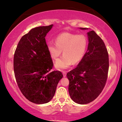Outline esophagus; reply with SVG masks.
<instances>
[{"label": "esophagus", "mask_w": 122, "mask_h": 122, "mask_svg": "<svg viewBox=\"0 0 122 122\" xmlns=\"http://www.w3.org/2000/svg\"><path fill=\"white\" fill-rule=\"evenodd\" d=\"M63 75L64 77H66V75H67V73L66 71H63Z\"/></svg>", "instance_id": "obj_1"}]
</instances>
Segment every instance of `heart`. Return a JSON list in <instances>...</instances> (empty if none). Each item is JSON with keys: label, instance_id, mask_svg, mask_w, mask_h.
I'll return each instance as SVG.
<instances>
[{"label": "heart", "instance_id": "obj_1", "mask_svg": "<svg viewBox=\"0 0 122 122\" xmlns=\"http://www.w3.org/2000/svg\"><path fill=\"white\" fill-rule=\"evenodd\" d=\"M55 42L56 44L48 42L47 47L51 57L54 60L57 59L63 51V56L55 62L56 69L61 71L67 69L73 63H78L83 59L88 45L85 36L65 32L56 37Z\"/></svg>", "mask_w": 122, "mask_h": 122}]
</instances>
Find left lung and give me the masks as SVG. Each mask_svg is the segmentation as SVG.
<instances>
[{"label":"left lung","mask_w":122,"mask_h":122,"mask_svg":"<svg viewBox=\"0 0 122 122\" xmlns=\"http://www.w3.org/2000/svg\"><path fill=\"white\" fill-rule=\"evenodd\" d=\"M87 36L88 46L83 59L67 74L70 96L80 104L89 103L101 93L106 85L109 66L108 53L102 39L94 30H90Z\"/></svg>","instance_id":"1"}]
</instances>
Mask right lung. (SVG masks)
I'll return each mask as SVG.
<instances>
[{
  "mask_svg": "<svg viewBox=\"0 0 122 122\" xmlns=\"http://www.w3.org/2000/svg\"><path fill=\"white\" fill-rule=\"evenodd\" d=\"M53 26L32 28L20 39L14 53L13 67L16 83L24 96L36 104L49 102L63 77L61 71H50L53 63L45 37Z\"/></svg>",
  "mask_w": 122,
  "mask_h": 122,
  "instance_id": "right-lung-1",
  "label": "right lung"
}]
</instances>
